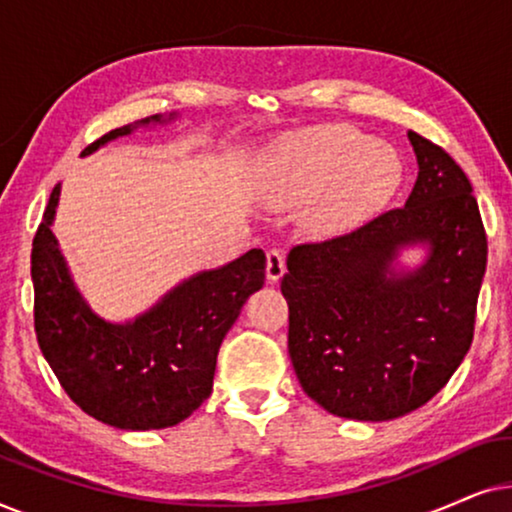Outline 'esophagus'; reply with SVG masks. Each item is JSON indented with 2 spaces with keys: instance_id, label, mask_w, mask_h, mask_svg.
Listing matches in <instances>:
<instances>
[{
  "instance_id": "esophagus-1",
  "label": "esophagus",
  "mask_w": 512,
  "mask_h": 512,
  "mask_svg": "<svg viewBox=\"0 0 512 512\" xmlns=\"http://www.w3.org/2000/svg\"><path fill=\"white\" fill-rule=\"evenodd\" d=\"M284 270H286V263H284L282 251L270 249L268 258H265V277H268V282L270 284L279 282V279H282V275H284Z\"/></svg>"
}]
</instances>
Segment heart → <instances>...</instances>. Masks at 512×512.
Masks as SVG:
<instances>
[{"label": "heart", "instance_id": "1", "mask_svg": "<svg viewBox=\"0 0 512 512\" xmlns=\"http://www.w3.org/2000/svg\"><path fill=\"white\" fill-rule=\"evenodd\" d=\"M403 165L387 144L359 130L312 128L289 135L263 160L258 198L270 207H296L326 193L310 228L321 237L342 235L377 212L398 191Z\"/></svg>", "mask_w": 512, "mask_h": 512}]
</instances>
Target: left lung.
I'll list each match as a JSON object with an SVG mask.
<instances>
[{"instance_id": "left-lung-1", "label": "left lung", "mask_w": 512, "mask_h": 512, "mask_svg": "<svg viewBox=\"0 0 512 512\" xmlns=\"http://www.w3.org/2000/svg\"><path fill=\"white\" fill-rule=\"evenodd\" d=\"M417 181L405 207L286 258L289 354L331 415L389 422L445 387L471 347L487 237L464 170L408 132ZM427 251L415 269L397 258Z\"/></svg>"}]
</instances>
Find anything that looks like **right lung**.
I'll return each instance as SVG.
<instances>
[{
  "instance_id": "1",
  "label": "right lung",
  "mask_w": 512,
  "mask_h": 512,
  "mask_svg": "<svg viewBox=\"0 0 512 512\" xmlns=\"http://www.w3.org/2000/svg\"><path fill=\"white\" fill-rule=\"evenodd\" d=\"M177 118L149 116L111 130L81 151L137 128ZM60 184L32 242L34 331L41 354L67 396L97 422L125 431L167 429L212 394L216 356L242 305L265 282V254L251 249L216 270H202L128 321H107L81 296L53 235Z\"/></svg>"
}]
</instances>
